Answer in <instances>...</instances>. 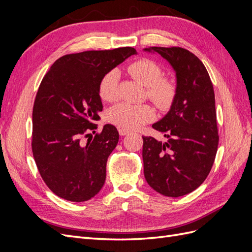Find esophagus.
Instances as JSON below:
<instances>
[{
    "instance_id": "esophagus-1",
    "label": "esophagus",
    "mask_w": 252,
    "mask_h": 252,
    "mask_svg": "<svg viewBox=\"0 0 252 252\" xmlns=\"http://www.w3.org/2000/svg\"><path fill=\"white\" fill-rule=\"evenodd\" d=\"M119 133H120V135L124 136V135H127L130 133V131L127 130V129H124V128H119Z\"/></svg>"
}]
</instances>
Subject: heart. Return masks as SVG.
<instances>
[{
	"instance_id": "b5f03b06",
	"label": "heart",
	"mask_w": 252,
	"mask_h": 252,
	"mask_svg": "<svg viewBox=\"0 0 252 252\" xmlns=\"http://www.w3.org/2000/svg\"><path fill=\"white\" fill-rule=\"evenodd\" d=\"M128 72L135 81L147 87L148 97L157 104L158 107L166 109L172 104L177 89L170 80L161 78L162 69L157 63L150 60L136 61L128 67ZM119 81L120 72L117 69L110 70L104 75L98 85V94L102 100L106 102L117 100ZM106 118L113 125L127 130H133L155 120L156 112L149 105L121 103L111 107Z\"/></svg>"
}]
</instances>
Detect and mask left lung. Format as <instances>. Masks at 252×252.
<instances>
[{"instance_id":"8db88e82","label":"left lung","mask_w":252,"mask_h":252,"mask_svg":"<svg viewBox=\"0 0 252 252\" xmlns=\"http://www.w3.org/2000/svg\"><path fill=\"white\" fill-rule=\"evenodd\" d=\"M175 73L177 94L169 111L152 125L168 141L143 136L144 175L151 188L165 196L193 191L207 178L215 162L219 135L215 91L207 69L181 47H149Z\"/></svg>"}]
</instances>
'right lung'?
I'll use <instances>...</instances> for the list:
<instances>
[{
	"instance_id": "add662e5",
	"label": "right lung",
	"mask_w": 252,
	"mask_h": 252,
	"mask_svg": "<svg viewBox=\"0 0 252 252\" xmlns=\"http://www.w3.org/2000/svg\"><path fill=\"white\" fill-rule=\"evenodd\" d=\"M135 53L121 47L66 55L41 82L32 110V154L44 182L64 200L88 201L104 185L107 158L119 142L117 128L106 124L86 145L81 139L95 132L102 78Z\"/></svg>"
}]
</instances>
